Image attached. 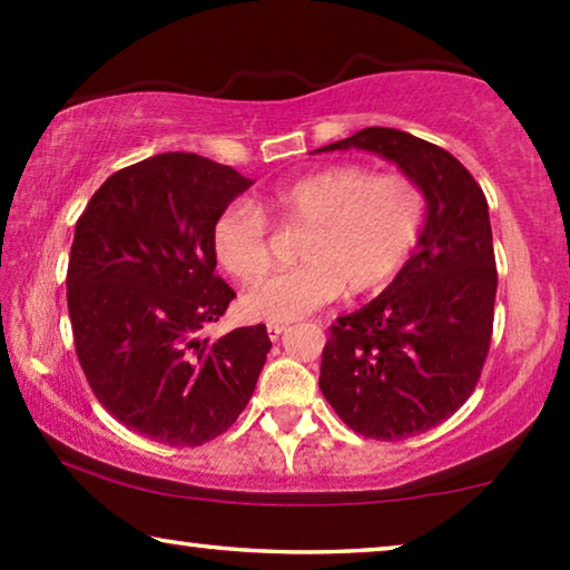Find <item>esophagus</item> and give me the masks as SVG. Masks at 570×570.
Listing matches in <instances>:
<instances>
[{"mask_svg": "<svg viewBox=\"0 0 570 570\" xmlns=\"http://www.w3.org/2000/svg\"><path fill=\"white\" fill-rule=\"evenodd\" d=\"M287 330H291V326H287L285 322H269V324H267V332H269V340H272V342H277Z\"/></svg>", "mask_w": 570, "mask_h": 570, "instance_id": "esophagus-1", "label": "esophagus"}]
</instances>
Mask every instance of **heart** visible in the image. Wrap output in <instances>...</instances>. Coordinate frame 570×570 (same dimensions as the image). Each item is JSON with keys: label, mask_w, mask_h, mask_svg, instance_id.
<instances>
[{"label": "heart", "mask_w": 570, "mask_h": 570, "mask_svg": "<svg viewBox=\"0 0 570 570\" xmlns=\"http://www.w3.org/2000/svg\"><path fill=\"white\" fill-rule=\"evenodd\" d=\"M303 233L301 267L279 272L244 295V311L264 322H293L337 301L392 283L415 248L425 194L404 174L330 166L264 194L262 205L233 202L213 225V252L240 283H256L275 259L272 225Z\"/></svg>", "instance_id": "obj_1"}]
</instances>
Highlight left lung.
Returning a JSON list of instances; mask_svg holds the SVG:
<instances>
[{
  "mask_svg": "<svg viewBox=\"0 0 570 570\" xmlns=\"http://www.w3.org/2000/svg\"><path fill=\"white\" fill-rule=\"evenodd\" d=\"M347 147L394 160L428 217L394 283L332 324L318 386L355 433L404 441L454 415L485 365L498 287L488 199L454 155L407 131L368 127L322 150Z\"/></svg>",
  "mask_w": 570,
  "mask_h": 570,
  "instance_id": "left-lung-1",
  "label": "left lung"
}]
</instances>
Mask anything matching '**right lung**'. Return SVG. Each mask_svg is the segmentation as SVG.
<instances>
[{
  "instance_id": "add662e5",
  "label": "right lung",
  "mask_w": 570,
  "mask_h": 570,
  "mask_svg": "<svg viewBox=\"0 0 570 570\" xmlns=\"http://www.w3.org/2000/svg\"><path fill=\"white\" fill-rule=\"evenodd\" d=\"M252 184L197 153L153 155L108 176L75 225L67 308L77 361L129 431L202 446L252 400L267 326L199 337L236 298L215 275L213 225Z\"/></svg>"
}]
</instances>
